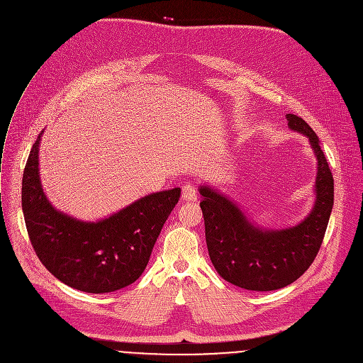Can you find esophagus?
Listing matches in <instances>:
<instances>
[{
  "instance_id": "34e87169",
  "label": "esophagus",
  "mask_w": 363,
  "mask_h": 363,
  "mask_svg": "<svg viewBox=\"0 0 363 363\" xmlns=\"http://www.w3.org/2000/svg\"><path fill=\"white\" fill-rule=\"evenodd\" d=\"M182 199L186 201H196L197 200V189L191 183H186L182 187Z\"/></svg>"
}]
</instances>
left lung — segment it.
Here are the masks:
<instances>
[{"instance_id": "obj_1", "label": "left lung", "mask_w": 363, "mask_h": 363, "mask_svg": "<svg viewBox=\"0 0 363 363\" xmlns=\"http://www.w3.org/2000/svg\"><path fill=\"white\" fill-rule=\"evenodd\" d=\"M286 118L289 128L309 138L318 159L316 201L302 223L281 230L256 228L226 196L207 186L199 189L210 260L225 280L247 291H276L299 279L320 249L333 207V176L319 137L302 117Z\"/></svg>"}]
</instances>
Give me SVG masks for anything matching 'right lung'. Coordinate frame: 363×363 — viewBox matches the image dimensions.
<instances>
[{
    "label": "right lung",
    "mask_w": 363,
    "mask_h": 363,
    "mask_svg": "<svg viewBox=\"0 0 363 363\" xmlns=\"http://www.w3.org/2000/svg\"><path fill=\"white\" fill-rule=\"evenodd\" d=\"M38 134L23 174V213L35 255L58 280L86 294H108L135 281L180 199V189L144 196L100 222L55 210L38 172Z\"/></svg>",
    "instance_id": "right-lung-1"
}]
</instances>
